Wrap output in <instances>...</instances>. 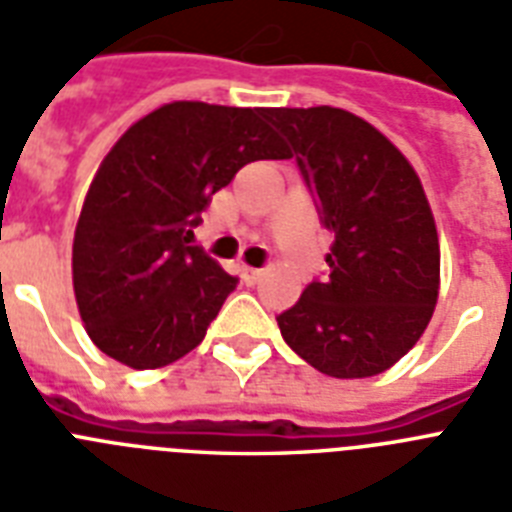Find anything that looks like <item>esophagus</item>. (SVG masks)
I'll return each instance as SVG.
<instances>
[{"instance_id":"esophagus-1","label":"esophagus","mask_w":512,"mask_h":512,"mask_svg":"<svg viewBox=\"0 0 512 512\" xmlns=\"http://www.w3.org/2000/svg\"><path fill=\"white\" fill-rule=\"evenodd\" d=\"M242 276H244V281H247V284L252 286V284H257L260 278H263V270H260V268H247V265H244Z\"/></svg>"}]
</instances>
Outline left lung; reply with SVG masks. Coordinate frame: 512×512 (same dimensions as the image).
<instances>
[{"label": "left lung", "mask_w": 512, "mask_h": 512, "mask_svg": "<svg viewBox=\"0 0 512 512\" xmlns=\"http://www.w3.org/2000/svg\"><path fill=\"white\" fill-rule=\"evenodd\" d=\"M334 234L328 276L276 318L315 371L368 378L392 368L429 326L439 236L421 178L381 131L339 107H270Z\"/></svg>", "instance_id": "left-lung-1"}]
</instances>
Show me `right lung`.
<instances>
[{
    "instance_id": "right-lung-1",
    "label": "right lung",
    "mask_w": 512,
    "mask_h": 512,
    "mask_svg": "<svg viewBox=\"0 0 512 512\" xmlns=\"http://www.w3.org/2000/svg\"><path fill=\"white\" fill-rule=\"evenodd\" d=\"M286 157L265 107L170 102L136 120L99 165L73 239L91 342L136 371L194 350L239 284L191 244L202 210L247 162Z\"/></svg>"
}]
</instances>
